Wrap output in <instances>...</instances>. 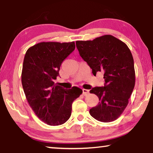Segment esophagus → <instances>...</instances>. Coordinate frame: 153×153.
<instances>
[{
  "mask_svg": "<svg viewBox=\"0 0 153 153\" xmlns=\"http://www.w3.org/2000/svg\"><path fill=\"white\" fill-rule=\"evenodd\" d=\"M82 92H83V94H84V96H86V95L89 94V90L82 89Z\"/></svg>",
  "mask_w": 153,
  "mask_h": 153,
  "instance_id": "1",
  "label": "esophagus"
}]
</instances>
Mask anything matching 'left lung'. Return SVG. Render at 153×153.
Returning a JSON list of instances; mask_svg holds the SVG:
<instances>
[{
	"label": "left lung",
	"instance_id": "obj_1",
	"mask_svg": "<svg viewBox=\"0 0 153 153\" xmlns=\"http://www.w3.org/2000/svg\"><path fill=\"white\" fill-rule=\"evenodd\" d=\"M79 55L92 69L94 76L104 74L105 85L90 90L100 102L90 109L92 117L102 122L115 121L128 104L135 86L132 55L125 43L111 35L93 40L76 41Z\"/></svg>",
	"mask_w": 153,
	"mask_h": 153
}]
</instances>
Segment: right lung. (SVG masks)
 <instances>
[{
	"instance_id": "obj_1",
	"label": "right lung",
	"mask_w": 153,
	"mask_h": 153,
	"mask_svg": "<svg viewBox=\"0 0 153 153\" xmlns=\"http://www.w3.org/2000/svg\"><path fill=\"white\" fill-rule=\"evenodd\" d=\"M71 42H40L28 48L24 56L22 83L33 112L50 126L65 123L74 100L82 93L77 87L64 89L55 84L63 61L75 50Z\"/></svg>"
}]
</instances>
